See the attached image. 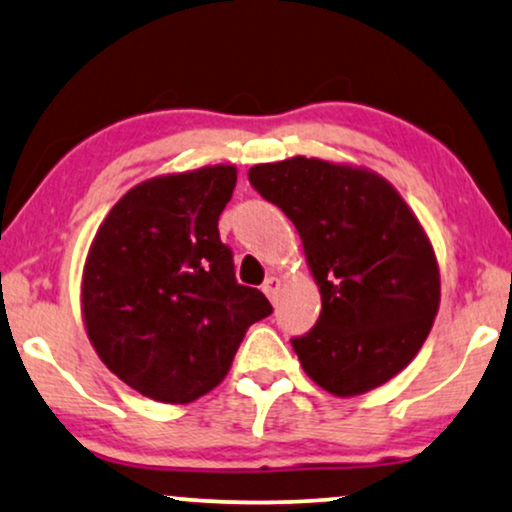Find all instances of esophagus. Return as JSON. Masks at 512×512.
Here are the masks:
<instances>
[{"label":"esophagus","mask_w":512,"mask_h":512,"mask_svg":"<svg viewBox=\"0 0 512 512\" xmlns=\"http://www.w3.org/2000/svg\"><path fill=\"white\" fill-rule=\"evenodd\" d=\"M278 288H281V281H278L276 276H269L267 281H264V285H262V290H264V295H267L271 302H274L276 299V292H278Z\"/></svg>","instance_id":"1"}]
</instances>
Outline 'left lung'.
I'll use <instances>...</instances> for the list:
<instances>
[{
    "instance_id": "8db88e82",
    "label": "left lung",
    "mask_w": 512,
    "mask_h": 512,
    "mask_svg": "<svg viewBox=\"0 0 512 512\" xmlns=\"http://www.w3.org/2000/svg\"><path fill=\"white\" fill-rule=\"evenodd\" d=\"M252 189L288 215L320 288V316L292 337L304 372L335 395L381 386L417 356L440 304L431 243L379 175L320 159L260 163Z\"/></svg>"
}]
</instances>
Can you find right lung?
Here are the masks:
<instances>
[{
	"label": "right lung",
	"instance_id": "1",
	"mask_svg": "<svg viewBox=\"0 0 512 512\" xmlns=\"http://www.w3.org/2000/svg\"><path fill=\"white\" fill-rule=\"evenodd\" d=\"M234 187V166L142 182L109 210L88 252V337L109 370L159 403L215 388L245 330L274 311L236 281L217 229Z\"/></svg>",
	"mask_w": 512,
	"mask_h": 512
}]
</instances>
